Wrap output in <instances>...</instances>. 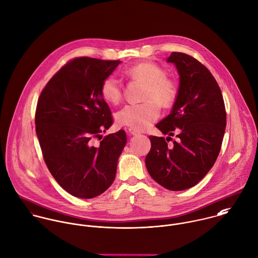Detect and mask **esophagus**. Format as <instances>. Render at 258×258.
I'll use <instances>...</instances> for the list:
<instances>
[{"label":"esophagus","mask_w":258,"mask_h":258,"mask_svg":"<svg viewBox=\"0 0 258 258\" xmlns=\"http://www.w3.org/2000/svg\"><path fill=\"white\" fill-rule=\"evenodd\" d=\"M127 134H128L130 136H137V135H139L140 133H139V132H137V131H135V130L130 128V130L127 131Z\"/></svg>","instance_id":"esophagus-1"}]
</instances>
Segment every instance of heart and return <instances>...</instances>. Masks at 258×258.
I'll return each mask as SVG.
<instances>
[{"label":"heart","instance_id":"heart-1","mask_svg":"<svg viewBox=\"0 0 258 258\" xmlns=\"http://www.w3.org/2000/svg\"><path fill=\"white\" fill-rule=\"evenodd\" d=\"M126 77L144 85L142 101L138 105H127L116 112L115 121L121 126L135 131H145L159 116V106L171 107L178 95L174 81L166 77L163 68L153 61L138 62L125 71ZM101 96L106 103L118 104L123 99V91L112 77L104 79L101 85Z\"/></svg>","mask_w":258,"mask_h":258}]
</instances>
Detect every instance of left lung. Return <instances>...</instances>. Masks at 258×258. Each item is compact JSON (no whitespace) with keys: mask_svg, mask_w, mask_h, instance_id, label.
<instances>
[{"mask_svg":"<svg viewBox=\"0 0 258 258\" xmlns=\"http://www.w3.org/2000/svg\"><path fill=\"white\" fill-rule=\"evenodd\" d=\"M179 75L178 95L170 113L156 123L166 140L150 136L152 148L146 166L166 189L184 190L199 183L219 155L226 112L221 91L206 67L195 57L173 52L167 57ZM175 130L179 141L167 147Z\"/></svg>","mask_w":258,"mask_h":258,"instance_id":"obj_1","label":"left lung"}]
</instances>
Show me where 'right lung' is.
Instances as JSON below:
<instances>
[{"instance_id":"1","label":"right lung","mask_w":258,"mask_h":258,"mask_svg":"<svg viewBox=\"0 0 258 258\" xmlns=\"http://www.w3.org/2000/svg\"><path fill=\"white\" fill-rule=\"evenodd\" d=\"M120 62L74 58L49 81L38 101L36 133L45 162L56 182L76 198L102 195L115 177L125 132L107 135L99 147L92 139L112 124L101 85Z\"/></svg>"}]
</instances>
